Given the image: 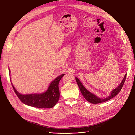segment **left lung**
<instances>
[{
    "label": "left lung",
    "instance_id": "8db88e82",
    "mask_svg": "<svg viewBox=\"0 0 135 135\" xmlns=\"http://www.w3.org/2000/svg\"><path fill=\"white\" fill-rule=\"evenodd\" d=\"M126 76H127V74H126V75L124 76V78L123 79V80H122L120 84L116 88H115L114 90H113L112 91V93L110 94V95L108 97H106L104 99H100L99 97H97L96 95L91 93L90 91H89L88 90H87L85 88V87L83 86V84L81 83V82H80V81L79 80L78 78H75V79H76V82L79 85V87L80 88V90L82 95L83 96V97L85 98V99H86V100L91 103L97 104V103H102L104 102H106V101L110 100L111 99H112L113 97L115 96L116 95H117L120 92L122 87H123V85L124 83V82H125V80L126 79Z\"/></svg>",
    "mask_w": 135,
    "mask_h": 135
}]
</instances>
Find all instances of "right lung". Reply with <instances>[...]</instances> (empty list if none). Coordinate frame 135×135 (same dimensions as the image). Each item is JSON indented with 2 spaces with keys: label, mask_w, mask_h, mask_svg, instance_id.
Segmentation results:
<instances>
[{
  "label": "right lung",
  "mask_w": 135,
  "mask_h": 135,
  "mask_svg": "<svg viewBox=\"0 0 135 135\" xmlns=\"http://www.w3.org/2000/svg\"><path fill=\"white\" fill-rule=\"evenodd\" d=\"M9 72L10 73L9 69ZM64 75L65 74H62L56 78L50 84L48 90L40 94L22 95L19 93L12 83L11 84L15 93L23 103L38 108H51L56 104L59 99V83Z\"/></svg>",
  "instance_id": "1"
}]
</instances>
